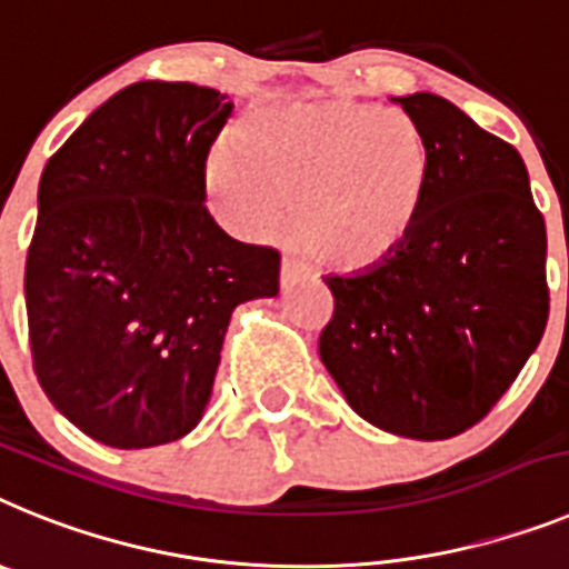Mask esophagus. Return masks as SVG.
I'll return each instance as SVG.
<instances>
[{
	"instance_id": "34e87169",
	"label": "esophagus",
	"mask_w": 569,
	"mask_h": 569,
	"mask_svg": "<svg viewBox=\"0 0 569 569\" xmlns=\"http://www.w3.org/2000/svg\"><path fill=\"white\" fill-rule=\"evenodd\" d=\"M303 278H306L303 266L289 260V257H283V263H280V286H283V289H291V286L300 283Z\"/></svg>"
}]
</instances>
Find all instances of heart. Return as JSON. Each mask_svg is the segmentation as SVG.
<instances>
[{"mask_svg":"<svg viewBox=\"0 0 569 569\" xmlns=\"http://www.w3.org/2000/svg\"><path fill=\"white\" fill-rule=\"evenodd\" d=\"M209 189L246 234L291 226L329 269L387 263L418 229L429 189V146L403 111L318 100L260 111L237 146L209 160Z\"/></svg>","mask_w":569,"mask_h":569,"instance_id":"b5f03b06","label":"heart"}]
</instances>
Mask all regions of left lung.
<instances>
[{"label":"left lung","instance_id":"left-lung-1","mask_svg":"<svg viewBox=\"0 0 569 569\" xmlns=\"http://www.w3.org/2000/svg\"><path fill=\"white\" fill-rule=\"evenodd\" d=\"M427 137L418 229L387 263L329 274L320 360L383 432L443 441L496 407L545 335L547 229L510 142L429 91L392 97Z\"/></svg>","mask_w":569,"mask_h":569}]
</instances>
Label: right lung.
I'll return each instance as SVG.
<instances>
[{
    "instance_id": "right-lung-1",
    "label": "right lung",
    "mask_w": 569,
    "mask_h": 569,
    "mask_svg": "<svg viewBox=\"0 0 569 569\" xmlns=\"http://www.w3.org/2000/svg\"><path fill=\"white\" fill-rule=\"evenodd\" d=\"M231 102L137 82L102 102L39 177L24 306L37 378L88 438L171 443L209 407L231 312L278 298L280 254L206 209V157Z\"/></svg>"
}]
</instances>
